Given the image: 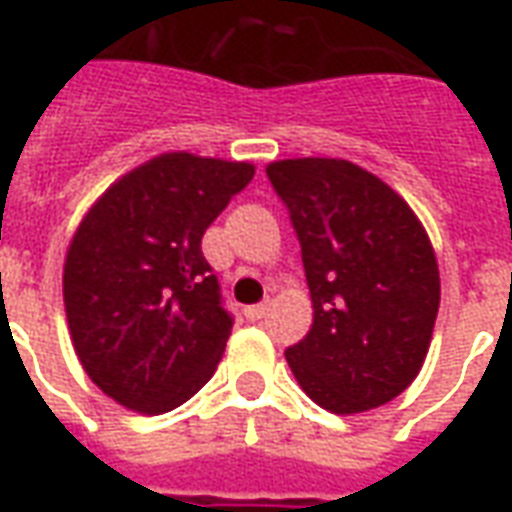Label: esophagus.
<instances>
[{
    "label": "esophagus",
    "mask_w": 512,
    "mask_h": 512,
    "mask_svg": "<svg viewBox=\"0 0 512 512\" xmlns=\"http://www.w3.org/2000/svg\"><path fill=\"white\" fill-rule=\"evenodd\" d=\"M266 315H268V301L255 304V307H246V318H249V321H263Z\"/></svg>",
    "instance_id": "1"
}]
</instances>
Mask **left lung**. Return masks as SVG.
I'll list each match as a JSON object with an SVG mask.
<instances>
[{
  "label": "left lung",
  "mask_w": 512,
  "mask_h": 512,
  "mask_svg": "<svg viewBox=\"0 0 512 512\" xmlns=\"http://www.w3.org/2000/svg\"><path fill=\"white\" fill-rule=\"evenodd\" d=\"M266 172L299 235L312 299L310 332L285 351L293 376L332 414L384 406L419 376L439 312L425 227L354 161L282 158Z\"/></svg>",
  "instance_id": "obj_1"
}]
</instances>
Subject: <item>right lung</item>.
Listing matches in <instances>:
<instances>
[{"mask_svg": "<svg viewBox=\"0 0 512 512\" xmlns=\"http://www.w3.org/2000/svg\"><path fill=\"white\" fill-rule=\"evenodd\" d=\"M252 175L249 161L161 153L84 213L62 268L68 332L84 373L120 406L164 414L213 376L233 318L200 244Z\"/></svg>", "mask_w": 512, "mask_h": 512, "instance_id": "1", "label": "right lung"}]
</instances>
